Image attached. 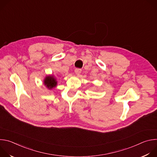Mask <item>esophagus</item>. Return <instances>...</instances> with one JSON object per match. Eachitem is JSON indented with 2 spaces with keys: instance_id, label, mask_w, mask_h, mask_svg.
<instances>
[{
  "instance_id": "34e87169",
  "label": "esophagus",
  "mask_w": 157,
  "mask_h": 157,
  "mask_svg": "<svg viewBox=\"0 0 157 157\" xmlns=\"http://www.w3.org/2000/svg\"><path fill=\"white\" fill-rule=\"evenodd\" d=\"M75 74H76V75H80V73H81V69H79V68H76V69H75Z\"/></svg>"
}]
</instances>
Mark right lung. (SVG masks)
<instances>
[{
	"mask_svg": "<svg viewBox=\"0 0 157 157\" xmlns=\"http://www.w3.org/2000/svg\"><path fill=\"white\" fill-rule=\"evenodd\" d=\"M43 84L48 89H52L57 86L58 81L54 75H48L44 78L43 80Z\"/></svg>",
	"mask_w": 157,
	"mask_h": 157,
	"instance_id": "add662e5",
	"label": "right lung"
}]
</instances>
